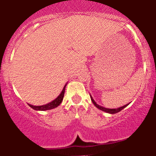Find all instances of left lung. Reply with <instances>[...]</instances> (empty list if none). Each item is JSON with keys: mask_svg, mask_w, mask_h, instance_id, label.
Masks as SVG:
<instances>
[{"mask_svg": "<svg viewBox=\"0 0 156 156\" xmlns=\"http://www.w3.org/2000/svg\"><path fill=\"white\" fill-rule=\"evenodd\" d=\"M90 97H91V100H92V102H93V104L95 105V107H97L98 109H99L100 110H102V111H104V112H106V113H110V114H114V113H118V112L121 111L122 109H124L126 106H127L129 105V103H128V104H126V105H124V106H121V107L116 108V109H108V108H105V107H103V106L98 105L97 103L95 102V100H94L93 98L92 97V95H90Z\"/></svg>", "mask_w": 156, "mask_h": 156, "instance_id": "1", "label": "left lung"}]
</instances>
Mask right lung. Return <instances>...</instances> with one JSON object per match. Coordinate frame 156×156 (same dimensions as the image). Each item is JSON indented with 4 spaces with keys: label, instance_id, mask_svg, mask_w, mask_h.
Returning a JSON list of instances; mask_svg holds the SVG:
<instances>
[{
    "label": "right lung",
    "instance_id": "add662e5",
    "mask_svg": "<svg viewBox=\"0 0 156 156\" xmlns=\"http://www.w3.org/2000/svg\"><path fill=\"white\" fill-rule=\"evenodd\" d=\"M66 85H67V83H66V85H64V88H63V90L61 91V94H60V95H59L55 99H54V100L52 101V102H49V103H47V104L43 105V106H33V105H31V104H29V106H30L31 108H33V109H35V110H40V111H45V110H49V109H54V108L57 107V106L61 104V102H62L63 99H64Z\"/></svg>",
    "mask_w": 156,
    "mask_h": 156
}]
</instances>
